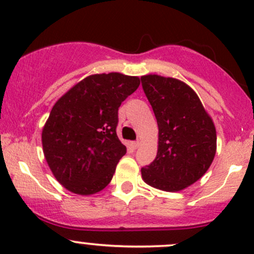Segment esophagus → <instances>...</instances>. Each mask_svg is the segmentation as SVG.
I'll return each instance as SVG.
<instances>
[{"label":"esophagus","instance_id":"obj_1","mask_svg":"<svg viewBox=\"0 0 254 254\" xmlns=\"http://www.w3.org/2000/svg\"><path fill=\"white\" fill-rule=\"evenodd\" d=\"M140 143H141L140 141H133V142H131V147L133 149L138 148V147H140Z\"/></svg>","mask_w":254,"mask_h":254}]
</instances>
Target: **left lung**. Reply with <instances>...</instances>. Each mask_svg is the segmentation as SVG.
<instances>
[{
  "mask_svg": "<svg viewBox=\"0 0 254 254\" xmlns=\"http://www.w3.org/2000/svg\"><path fill=\"white\" fill-rule=\"evenodd\" d=\"M141 80L159 129L157 157L141 169L142 180L159 190H183L212 164L217 150L214 123L187 83L159 74H144Z\"/></svg>",
  "mask_w": 254,
  "mask_h": 254,
  "instance_id": "8db88e82",
  "label": "left lung"
}]
</instances>
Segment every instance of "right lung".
<instances>
[{
  "label": "right lung",
  "mask_w": 254,
  "mask_h": 254,
  "mask_svg": "<svg viewBox=\"0 0 254 254\" xmlns=\"http://www.w3.org/2000/svg\"><path fill=\"white\" fill-rule=\"evenodd\" d=\"M140 85V77L119 72L85 77L53 106L42 129L50 171L78 195L101 191L127 153L116 132L118 108Z\"/></svg>",
  "instance_id": "right-lung-1"
}]
</instances>
